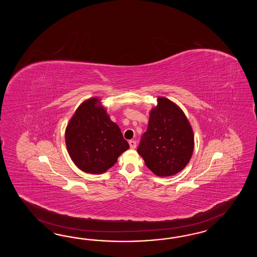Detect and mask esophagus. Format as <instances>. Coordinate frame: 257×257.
<instances>
[{
  "label": "esophagus",
  "mask_w": 257,
  "mask_h": 257,
  "mask_svg": "<svg viewBox=\"0 0 257 257\" xmlns=\"http://www.w3.org/2000/svg\"><path fill=\"white\" fill-rule=\"evenodd\" d=\"M129 145H130V148L136 149V147H137V142L135 140H130L129 141Z\"/></svg>",
  "instance_id": "esophagus-1"
}]
</instances>
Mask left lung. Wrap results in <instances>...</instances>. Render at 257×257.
Here are the masks:
<instances>
[{"label": "left lung", "instance_id": "8db88e82", "mask_svg": "<svg viewBox=\"0 0 257 257\" xmlns=\"http://www.w3.org/2000/svg\"><path fill=\"white\" fill-rule=\"evenodd\" d=\"M151 111L147 131L141 137L138 153L157 176H171L189 162L193 148L192 128L184 112L160 97Z\"/></svg>", "mask_w": 257, "mask_h": 257}]
</instances>
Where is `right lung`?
I'll return each mask as SVG.
<instances>
[{"mask_svg":"<svg viewBox=\"0 0 257 257\" xmlns=\"http://www.w3.org/2000/svg\"><path fill=\"white\" fill-rule=\"evenodd\" d=\"M98 98L83 102L66 130V144L70 158L81 171L100 174L117 162L129 144Z\"/></svg>","mask_w":257,"mask_h":257,"instance_id":"1","label":"right lung"}]
</instances>
